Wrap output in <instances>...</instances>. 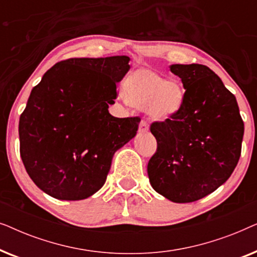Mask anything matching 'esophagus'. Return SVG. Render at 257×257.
Instances as JSON below:
<instances>
[{"instance_id":"1","label":"esophagus","mask_w":257,"mask_h":257,"mask_svg":"<svg viewBox=\"0 0 257 257\" xmlns=\"http://www.w3.org/2000/svg\"><path fill=\"white\" fill-rule=\"evenodd\" d=\"M149 131V125L145 120H142L139 124V132H147Z\"/></svg>"}]
</instances>
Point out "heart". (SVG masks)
<instances>
[{
    "mask_svg": "<svg viewBox=\"0 0 257 257\" xmlns=\"http://www.w3.org/2000/svg\"><path fill=\"white\" fill-rule=\"evenodd\" d=\"M122 92L130 104L144 108L154 120L171 118L184 100V90L177 79H165L163 75L147 68L130 73L122 83Z\"/></svg>",
    "mask_w": 257,
    "mask_h": 257,
    "instance_id": "heart-1",
    "label": "heart"
}]
</instances>
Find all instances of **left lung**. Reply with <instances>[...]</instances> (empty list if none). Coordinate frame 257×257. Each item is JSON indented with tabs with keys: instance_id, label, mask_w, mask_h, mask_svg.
Returning <instances> with one entry per match:
<instances>
[{
	"instance_id": "1",
	"label": "left lung",
	"mask_w": 257,
	"mask_h": 257,
	"mask_svg": "<svg viewBox=\"0 0 257 257\" xmlns=\"http://www.w3.org/2000/svg\"><path fill=\"white\" fill-rule=\"evenodd\" d=\"M184 84L179 111L151 124L157 151L147 165L151 186L173 202L205 198L224 184L241 156L244 124L236 98L202 64H173Z\"/></svg>"
}]
</instances>
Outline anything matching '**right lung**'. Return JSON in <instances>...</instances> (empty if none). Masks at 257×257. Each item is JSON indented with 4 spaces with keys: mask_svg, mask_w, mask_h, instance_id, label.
Wrapping results in <instances>:
<instances>
[{
    "mask_svg": "<svg viewBox=\"0 0 257 257\" xmlns=\"http://www.w3.org/2000/svg\"><path fill=\"white\" fill-rule=\"evenodd\" d=\"M128 62L65 59L31 90L20 117V153L31 180L52 198L75 201L99 191L115 151L137 135L139 117L115 118L107 110Z\"/></svg>",
    "mask_w": 257,
    "mask_h": 257,
    "instance_id": "obj_1",
    "label": "right lung"
}]
</instances>
